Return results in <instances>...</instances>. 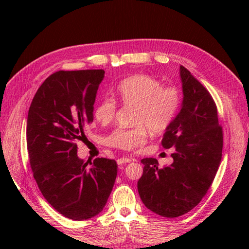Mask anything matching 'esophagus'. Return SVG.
I'll return each instance as SVG.
<instances>
[{"instance_id": "obj_1", "label": "esophagus", "mask_w": 249, "mask_h": 249, "mask_svg": "<svg viewBox=\"0 0 249 249\" xmlns=\"http://www.w3.org/2000/svg\"><path fill=\"white\" fill-rule=\"evenodd\" d=\"M130 161H131V158H129V157H121L118 160L119 165H123V163H127Z\"/></svg>"}]
</instances>
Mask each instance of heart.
<instances>
[{"label": "heart", "mask_w": 249, "mask_h": 249, "mask_svg": "<svg viewBox=\"0 0 249 249\" xmlns=\"http://www.w3.org/2000/svg\"><path fill=\"white\" fill-rule=\"evenodd\" d=\"M116 93L120 102L134 107L130 128H116L105 142L123 151H136L145 143L147 129L162 133L171 125L181 106L182 96L178 89L162 87V83L147 75H136L119 83ZM116 103L111 97H104L94 108L95 119L103 124L113 121Z\"/></svg>", "instance_id": "heart-1"}]
</instances>
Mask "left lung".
Returning a JSON list of instances; mask_svg holds the SVG:
<instances>
[{
    "mask_svg": "<svg viewBox=\"0 0 249 249\" xmlns=\"http://www.w3.org/2000/svg\"><path fill=\"white\" fill-rule=\"evenodd\" d=\"M182 109L166 129L165 149L174 147L171 166L160 168L156 158H143L138 192L147 209L174 218L193 210L212 185L223 153V127L212 95L184 66Z\"/></svg>",
    "mask_w": 249,
    "mask_h": 249,
    "instance_id": "obj_1",
    "label": "left lung"
}]
</instances>
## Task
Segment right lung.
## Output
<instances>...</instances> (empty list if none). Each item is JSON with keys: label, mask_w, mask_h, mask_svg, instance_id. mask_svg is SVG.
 Masks as SVG:
<instances>
[{"label": "right lung", "mask_w": 249, "mask_h": 249, "mask_svg": "<svg viewBox=\"0 0 249 249\" xmlns=\"http://www.w3.org/2000/svg\"><path fill=\"white\" fill-rule=\"evenodd\" d=\"M104 76V70L55 71L29 109L26 145L33 177L52 208L72 220L102 212L118 173L113 160L97 157L89 166L77 156V141L87 138Z\"/></svg>", "instance_id": "1"}]
</instances>
